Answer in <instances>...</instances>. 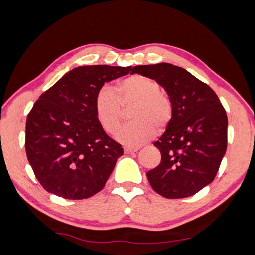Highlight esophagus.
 <instances>
[{
    "label": "esophagus",
    "instance_id": "1",
    "mask_svg": "<svg viewBox=\"0 0 255 255\" xmlns=\"http://www.w3.org/2000/svg\"><path fill=\"white\" fill-rule=\"evenodd\" d=\"M136 151H138V148H128V147L125 148V153H127V154L136 152Z\"/></svg>",
    "mask_w": 255,
    "mask_h": 255
}]
</instances>
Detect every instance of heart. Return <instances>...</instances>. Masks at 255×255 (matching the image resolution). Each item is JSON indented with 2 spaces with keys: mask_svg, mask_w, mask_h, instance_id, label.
<instances>
[{
  "mask_svg": "<svg viewBox=\"0 0 255 255\" xmlns=\"http://www.w3.org/2000/svg\"><path fill=\"white\" fill-rule=\"evenodd\" d=\"M132 105L133 122L119 129L116 137L129 147H139L154 136L155 129L162 131L169 126L173 104L155 80L140 74L124 79L117 86V93L104 85L95 96L97 119L108 133H114L121 126L124 107Z\"/></svg>",
  "mask_w": 255,
  "mask_h": 255,
  "instance_id": "heart-1",
  "label": "heart"
}]
</instances>
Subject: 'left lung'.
I'll return each mask as SVG.
<instances>
[{
	"label": "left lung",
	"instance_id": "8db88e82",
	"mask_svg": "<svg viewBox=\"0 0 255 255\" xmlns=\"http://www.w3.org/2000/svg\"><path fill=\"white\" fill-rule=\"evenodd\" d=\"M155 80L169 94L173 117L153 144L161 162L147 172L151 187L170 199L195 195L214 181L227 150L228 117L217 94L185 69L171 63L130 68Z\"/></svg>",
	"mask_w": 255,
	"mask_h": 255
}]
</instances>
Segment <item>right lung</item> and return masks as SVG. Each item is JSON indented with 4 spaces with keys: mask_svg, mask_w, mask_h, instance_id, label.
<instances>
[{
    "mask_svg": "<svg viewBox=\"0 0 255 255\" xmlns=\"http://www.w3.org/2000/svg\"><path fill=\"white\" fill-rule=\"evenodd\" d=\"M129 71L130 67H78L36 101L26 119L25 150L47 192L84 199L105 186L124 149L101 126L95 96L105 82Z\"/></svg>",
    "mask_w": 255,
    "mask_h": 255,
    "instance_id": "obj_1",
    "label": "right lung"
}]
</instances>
